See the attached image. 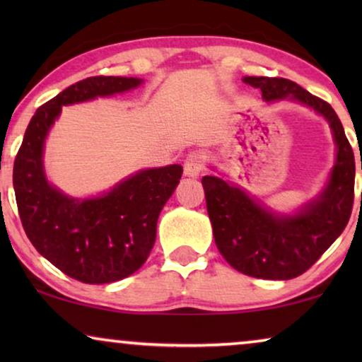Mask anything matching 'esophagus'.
Returning <instances> with one entry per match:
<instances>
[{
  "instance_id": "obj_1",
  "label": "esophagus",
  "mask_w": 362,
  "mask_h": 362,
  "mask_svg": "<svg viewBox=\"0 0 362 362\" xmlns=\"http://www.w3.org/2000/svg\"><path fill=\"white\" fill-rule=\"evenodd\" d=\"M204 170V153L191 151L185 161V175L189 177H197Z\"/></svg>"
}]
</instances>
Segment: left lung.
Instances as JSON below:
<instances>
[{
    "label": "left lung",
    "instance_id": "8db88e82",
    "mask_svg": "<svg viewBox=\"0 0 362 362\" xmlns=\"http://www.w3.org/2000/svg\"><path fill=\"white\" fill-rule=\"evenodd\" d=\"M244 82L260 88L265 102H298L320 113L336 145L325 189L293 214L272 211L219 176L202 177L216 245L227 264L255 279L290 280L308 270L348 224L354 202V153L328 102L288 78L244 77Z\"/></svg>",
    "mask_w": 362,
    "mask_h": 362
}]
</instances>
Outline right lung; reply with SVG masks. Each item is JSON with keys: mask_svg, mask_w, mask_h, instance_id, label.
Wrapping results in <instances>:
<instances>
[{"mask_svg": "<svg viewBox=\"0 0 362 362\" xmlns=\"http://www.w3.org/2000/svg\"><path fill=\"white\" fill-rule=\"evenodd\" d=\"M136 77H87L39 107L13 170L18 211L28 239L64 274L83 284H110L145 264L158 216L181 180L182 166L141 170L103 194L71 197L47 181L44 143L62 107L140 87Z\"/></svg>", "mask_w": 362, "mask_h": 362, "instance_id": "right-lung-1", "label": "right lung"}]
</instances>
